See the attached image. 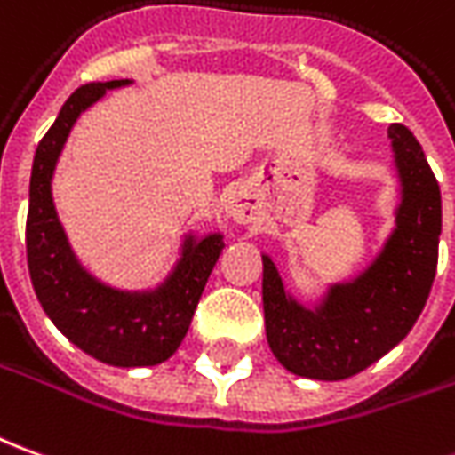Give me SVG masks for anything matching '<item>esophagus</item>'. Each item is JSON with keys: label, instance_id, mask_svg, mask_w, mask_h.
I'll list each match as a JSON object with an SVG mask.
<instances>
[{"label": "esophagus", "instance_id": "1", "mask_svg": "<svg viewBox=\"0 0 455 455\" xmlns=\"http://www.w3.org/2000/svg\"><path fill=\"white\" fill-rule=\"evenodd\" d=\"M224 212L236 224H249L251 219L256 217V199L246 187H238L234 192H228L227 202H224Z\"/></svg>", "mask_w": 455, "mask_h": 455}]
</instances>
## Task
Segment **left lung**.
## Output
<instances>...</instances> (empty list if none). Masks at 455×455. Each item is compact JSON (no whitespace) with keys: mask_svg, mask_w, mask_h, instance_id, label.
<instances>
[{"mask_svg":"<svg viewBox=\"0 0 455 455\" xmlns=\"http://www.w3.org/2000/svg\"><path fill=\"white\" fill-rule=\"evenodd\" d=\"M389 140L399 204L392 234L364 271L305 305L285 291L271 256H260L268 347L298 377L338 382L367 370L409 335L427 305L436 275L441 189L411 130L394 123Z\"/></svg>","mask_w":455,"mask_h":455,"instance_id":"left-lung-1","label":"left lung"}]
</instances>
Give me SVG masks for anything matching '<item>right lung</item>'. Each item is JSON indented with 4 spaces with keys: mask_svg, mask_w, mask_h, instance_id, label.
I'll return each mask as SVG.
<instances>
[{
    "mask_svg": "<svg viewBox=\"0 0 455 455\" xmlns=\"http://www.w3.org/2000/svg\"><path fill=\"white\" fill-rule=\"evenodd\" d=\"M130 81L81 85L63 103L36 148L28 182L27 260L44 313L76 347L113 367H152L170 360L189 330L196 303L224 251L221 234H187L170 275L150 291H120L98 281L73 253L51 182L76 120L108 91Z\"/></svg>",
    "mask_w": 455,
    "mask_h": 455,
    "instance_id": "add662e5",
    "label": "right lung"
}]
</instances>
